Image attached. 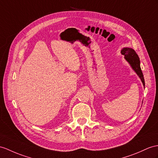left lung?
<instances>
[{"mask_svg": "<svg viewBox=\"0 0 158 158\" xmlns=\"http://www.w3.org/2000/svg\"><path fill=\"white\" fill-rule=\"evenodd\" d=\"M121 53L125 56V59L128 61L131 65L133 70L136 72V74L139 77L143 86H145V80L143 78V73L140 67V60L139 57L136 53L135 51L132 48H124L121 50Z\"/></svg>", "mask_w": 158, "mask_h": 158, "instance_id": "1", "label": "left lung"}]
</instances>
